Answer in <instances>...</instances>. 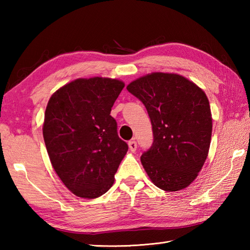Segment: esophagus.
<instances>
[{
  "mask_svg": "<svg viewBox=\"0 0 250 250\" xmlns=\"http://www.w3.org/2000/svg\"><path fill=\"white\" fill-rule=\"evenodd\" d=\"M129 148H130V150L132 152H134L136 150V148H137V143L134 140L133 141H130L129 142Z\"/></svg>",
  "mask_w": 250,
  "mask_h": 250,
  "instance_id": "34e87169",
  "label": "esophagus"
}]
</instances>
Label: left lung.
Wrapping results in <instances>:
<instances>
[{"instance_id": "left-lung-1", "label": "left lung", "mask_w": 250, "mask_h": 250, "mask_svg": "<svg viewBox=\"0 0 250 250\" xmlns=\"http://www.w3.org/2000/svg\"><path fill=\"white\" fill-rule=\"evenodd\" d=\"M145 105L153 142L141 162L164 191L182 190L198 176L208 155L213 121L203 90L177 74L151 73L128 84Z\"/></svg>"}]
</instances>
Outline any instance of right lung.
I'll use <instances>...</instances> for the list:
<instances>
[{"label":"right lung","instance_id":"right-lung-1","mask_svg":"<svg viewBox=\"0 0 250 250\" xmlns=\"http://www.w3.org/2000/svg\"><path fill=\"white\" fill-rule=\"evenodd\" d=\"M125 83L103 77L79 78L51 95L43 135L52 167L72 192L95 199L113 186L128 151L110 110Z\"/></svg>","mask_w":250,"mask_h":250}]
</instances>
